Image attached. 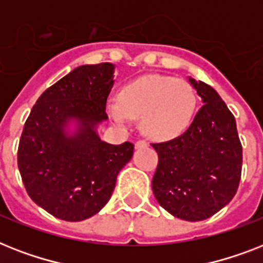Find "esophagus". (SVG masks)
I'll use <instances>...</instances> for the list:
<instances>
[{
    "label": "esophagus",
    "mask_w": 263,
    "mask_h": 263,
    "mask_svg": "<svg viewBox=\"0 0 263 263\" xmlns=\"http://www.w3.org/2000/svg\"><path fill=\"white\" fill-rule=\"evenodd\" d=\"M148 142L144 141V140H138L137 142H136V148H145V146H148Z\"/></svg>",
    "instance_id": "34e87169"
}]
</instances>
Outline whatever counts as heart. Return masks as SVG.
<instances>
[{
  "instance_id": "obj_1",
  "label": "heart",
  "mask_w": 263,
  "mask_h": 263,
  "mask_svg": "<svg viewBox=\"0 0 263 263\" xmlns=\"http://www.w3.org/2000/svg\"><path fill=\"white\" fill-rule=\"evenodd\" d=\"M195 106L197 95L187 81L152 74L126 84L119 100L108 103V112L119 125L141 117V129L148 137L168 141L186 132Z\"/></svg>"
}]
</instances>
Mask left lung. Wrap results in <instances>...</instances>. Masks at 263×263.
Here are the masks:
<instances>
[{"label":"left lung","mask_w":263,"mask_h":263,"mask_svg":"<svg viewBox=\"0 0 263 263\" xmlns=\"http://www.w3.org/2000/svg\"><path fill=\"white\" fill-rule=\"evenodd\" d=\"M189 81L203 106L182 136L152 144L159 155L152 190L168 213L201 221L234 198L243 157L235 117L226 103L211 85L191 77Z\"/></svg>","instance_id":"8db88e82"}]
</instances>
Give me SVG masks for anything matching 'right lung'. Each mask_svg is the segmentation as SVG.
Listing matches in <instances>:
<instances>
[{
  "mask_svg": "<svg viewBox=\"0 0 263 263\" xmlns=\"http://www.w3.org/2000/svg\"><path fill=\"white\" fill-rule=\"evenodd\" d=\"M114 65H83L47 88L25 121L17 152L23 183L33 202L54 217L81 221L96 215L114 191L134 145L100 140L108 119ZM76 122L73 134L68 123Z\"/></svg>",
  "mask_w": 263,
  "mask_h": 263,
  "instance_id": "right-lung-1",
  "label": "right lung"
}]
</instances>
